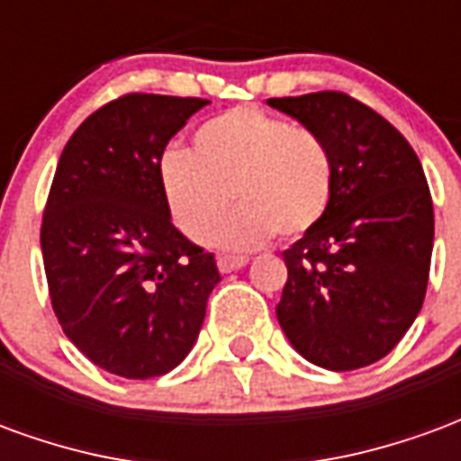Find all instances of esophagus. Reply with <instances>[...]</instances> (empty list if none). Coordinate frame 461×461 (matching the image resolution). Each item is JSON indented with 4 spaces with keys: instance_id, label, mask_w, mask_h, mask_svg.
Returning a JSON list of instances; mask_svg holds the SVG:
<instances>
[{
    "instance_id": "1",
    "label": "esophagus",
    "mask_w": 461,
    "mask_h": 461,
    "mask_svg": "<svg viewBox=\"0 0 461 461\" xmlns=\"http://www.w3.org/2000/svg\"><path fill=\"white\" fill-rule=\"evenodd\" d=\"M249 259L247 257H220L217 259V267H220L221 274H231V271L241 269V267H247Z\"/></svg>"
}]
</instances>
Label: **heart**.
I'll return each mask as SVG.
<instances>
[{"label":"heart","mask_w":461,"mask_h":461,"mask_svg":"<svg viewBox=\"0 0 461 461\" xmlns=\"http://www.w3.org/2000/svg\"><path fill=\"white\" fill-rule=\"evenodd\" d=\"M192 152H162L158 175L175 224L192 241L212 240L231 197L240 210L214 241L231 251L261 247L274 234L301 237L329 210L333 152L316 131L241 105L202 122Z\"/></svg>","instance_id":"b5f03b06"}]
</instances>
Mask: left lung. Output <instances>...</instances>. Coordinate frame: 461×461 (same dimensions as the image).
I'll return each instance as SVG.
<instances>
[{
	"mask_svg": "<svg viewBox=\"0 0 461 461\" xmlns=\"http://www.w3.org/2000/svg\"><path fill=\"white\" fill-rule=\"evenodd\" d=\"M329 142L336 165L323 220L281 257L289 279L281 330L326 370L385 357L425 301L435 212L420 158L402 132L339 91L269 98Z\"/></svg>",
	"mask_w": 461,
	"mask_h": 461,
	"instance_id": "1",
	"label": "left lung"
}]
</instances>
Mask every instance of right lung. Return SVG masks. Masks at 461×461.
Returning a JSON list of instances; mask_svg holds the SVG:
<instances>
[{"label":"right lung","mask_w":461,"mask_h":461,"mask_svg":"<svg viewBox=\"0 0 461 461\" xmlns=\"http://www.w3.org/2000/svg\"><path fill=\"white\" fill-rule=\"evenodd\" d=\"M202 98L128 94L86 118L56 165L41 221L51 306L91 363L131 380L170 373L221 281L214 254L170 220L165 145Z\"/></svg>","instance_id":"right-lung-1"}]
</instances>
